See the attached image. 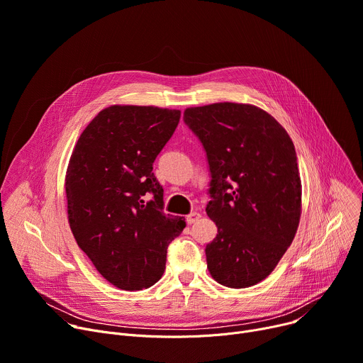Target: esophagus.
<instances>
[{
	"mask_svg": "<svg viewBox=\"0 0 363 363\" xmlns=\"http://www.w3.org/2000/svg\"><path fill=\"white\" fill-rule=\"evenodd\" d=\"M200 217H201L200 213H191V214L186 216V223L188 224H194L196 220H200Z\"/></svg>",
	"mask_w": 363,
	"mask_h": 363,
	"instance_id": "34e87169",
	"label": "esophagus"
}]
</instances>
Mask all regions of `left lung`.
<instances>
[{"mask_svg":"<svg viewBox=\"0 0 363 363\" xmlns=\"http://www.w3.org/2000/svg\"><path fill=\"white\" fill-rule=\"evenodd\" d=\"M184 120L201 140L211 172L207 214L217 236L206 246L218 284L265 279L291 246L301 218V178L286 130L252 104L189 107Z\"/></svg>","mask_w":363,"mask_h":363,"instance_id":"8db88e82","label":"left lung"}]
</instances>
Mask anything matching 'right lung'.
<instances>
[{"instance_id":"obj_1","label":"right lung","mask_w":363,"mask_h":363,"mask_svg":"<svg viewBox=\"0 0 363 363\" xmlns=\"http://www.w3.org/2000/svg\"><path fill=\"white\" fill-rule=\"evenodd\" d=\"M179 118V110L110 106L72 150L65 175L69 227L95 269L120 289L157 282L168 245L186 224L163 214V189L152 172Z\"/></svg>"}]
</instances>
